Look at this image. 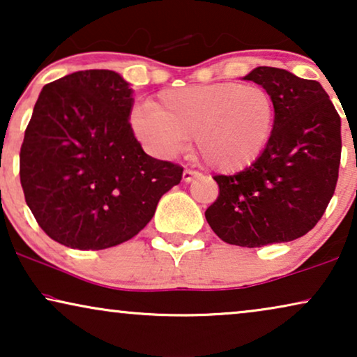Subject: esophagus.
<instances>
[{"label":"esophagus","instance_id":"obj_1","mask_svg":"<svg viewBox=\"0 0 357 357\" xmlns=\"http://www.w3.org/2000/svg\"><path fill=\"white\" fill-rule=\"evenodd\" d=\"M197 177H199V174L198 172H195V170H185V172H183V182L185 183H190V182H193V180L195 178H197Z\"/></svg>","mask_w":357,"mask_h":357}]
</instances>
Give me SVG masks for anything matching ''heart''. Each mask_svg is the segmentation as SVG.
Here are the masks:
<instances>
[{"label":"heart","instance_id":"b5f03b06","mask_svg":"<svg viewBox=\"0 0 357 357\" xmlns=\"http://www.w3.org/2000/svg\"><path fill=\"white\" fill-rule=\"evenodd\" d=\"M275 119L270 91L222 81L165 89L151 107L133 112L131 126L144 144L164 158L180 153L195 136L209 167L237 172L265 153Z\"/></svg>","mask_w":357,"mask_h":357}]
</instances>
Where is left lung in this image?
<instances>
[{"label":"left lung","instance_id":"1","mask_svg":"<svg viewBox=\"0 0 357 357\" xmlns=\"http://www.w3.org/2000/svg\"><path fill=\"white\" fill-rule=\"evenodd\" d=\"M270 91L275 128L257 162L216 175L219 197L204 216L214 234L238 247L305 236L324 216L338 182L341 120L320 82L258 66L243 77Z\"/></svg>","mask_w":357,"mask_h":357}]
</instances>
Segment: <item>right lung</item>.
<instances>
[{
	"label": "right lung",
	"instance_id": "1",
	"mask_svg": "<svg viewBox=\"0 0 357 357\" xmlns=\"http://www.w3.org/2000/svg\"><path fill=\"white\" fill-rule=\"evenodd\" d=\"M133 89L110 70L43 86L19 155L38 226L61 245L104 250L135 237L183 169L148 155L130 125Z\"/></svg>",
	"mask_w": 357,
	"mask_h": 357
}]
</instances>
